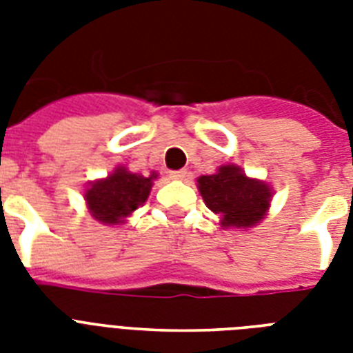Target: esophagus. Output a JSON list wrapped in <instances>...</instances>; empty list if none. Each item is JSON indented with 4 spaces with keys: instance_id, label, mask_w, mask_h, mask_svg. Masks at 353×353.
Returning <instances> with one entry per match:
<instances>
[{
    "instance_id": "34e87169",
    "label": "esophagus",
    "mask_w": 353,
    "mask_h": 353,
    "mask_svg": "<svg viewBox=\"0 0 353 353\" xmlns=\"http://www.w3.org/2000/svg\"><path fill=\"white\" fill-rule=\"evenodd\" d=\"M188 172L187 170H176V172H170V177L174 181H183L185 177H187Z\"/></svg>"
}]
</instances>
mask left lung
Returning a JSON list of instances; mask_svg holds the SVG:
<instances>
[{"label":"left lung","instance_id":"8db88e82","mask_svg":"<svg viewBox=\"0 0 353 353\" xmlns=\"http://www.w3.org/2000/svg\"><path fill=\"white\" fill-rule=\"evenodd\" d=\"M205 205L220 216L221 229L249 231L268 216L273 188L262 179L249 177L238 165H221L214 174L198 177Z\"/></svg>","mask_w":353,"mask_h":353}]
</instances>
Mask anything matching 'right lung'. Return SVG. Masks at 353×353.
<instances>
[{
    "label": "right lung",
    "instance_id": "obj_1",
    "mask_svg": "<svg viewBox=\"0 0 353 353\" xmlns=\"http://www.w3.org/2000/svg\"><path fill=\"white\" fill-rule=\"evenodd\" d=\"M157 177V172L144 177L130 172L126 166H115L112 174L85 187V209L102 225H122L126 218L143 207Z\"/></svg>",
    "mask_w": 353,
    "mask_h": 353
}]
</instances>
